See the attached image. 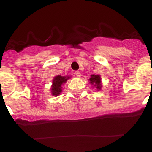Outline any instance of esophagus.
<instances>
[{
    "label": "esophagus",
    "instance_id": "34e87169",
    "mask_svg": "<svg viewBox=\"0 0 152 152\" xmlns=\"http://www.w3.org/2000/svg\"><path fill=\"white\" fill-rule=\"evenodd\" d=\"M75 76H76L77 77H80V72H78V71H77V72H75Z\"/></svg>",
    "mask_w": 152,
    "mask_h": 152
}]
</instances>
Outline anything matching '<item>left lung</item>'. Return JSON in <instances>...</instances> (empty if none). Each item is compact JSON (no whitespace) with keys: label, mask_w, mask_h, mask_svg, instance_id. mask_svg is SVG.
<instances>
[{"label":"left lung","mask_w":152,"mask_h":152,"mask_svg":"<svg viewBox=\"0 0 152 152\" xmlns=\"http://www.w3.org/2000/svg\"><path fill=\"white\" fill-rule=\"evenodd\" d=\"M89 83L96 89V91H100L102 88L101 77L100 75H91L89 78Z\"/></svg>","instance_id":"8db88e82"}]
</instances>
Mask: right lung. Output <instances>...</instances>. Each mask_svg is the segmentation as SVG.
<instances>
[{
    "instance_id": "add662e5",
    "label": "right lung",
    "mask_w": 152,
    "mask_h": 152,
    "mask_svg": "<svg viewBox=\"0 0 152 152\" xmlns=\"http://www.w3.org/2000/svg\"><path fill=\"white\" fill-rule=\"evenodd\" d=\"M70 78L71 76H61V75L55 76L54 78L52 79V84L50 88L51 94L55 96L61 94V93L62 92V86Z\"/></svg>"
}]
</instances>
